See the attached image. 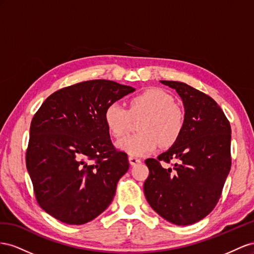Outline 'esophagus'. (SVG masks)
I'll use <instances>...</instances> for the list:
<instances>
[{"instance_id":"1","label":"esophagus","mask_w":254,"mask_h":254,"mask_svg":"<svg viewBox=\"0 0 254 254\" xmlns=\"http://www.w3.org/2000/svg\"><path fill=\"white\" fill-rule=\"evenodd\" d=\"M128 162H129V164H131L132 166H134V165L139 164L141 162V159L138 158V157H135V156H129L128 157Z\"/></svg>"}]
</instances>
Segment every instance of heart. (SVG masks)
Masks as SVG:
<instances>
[{
	"label": "heart",
	"mask_w": 254,
	"mask_h": 254,
	"mask_svg": "<svg viewBox=\"0 0 254 254\" xmlns=\"http://www.w3.org/2000/svg\"><path fill=\"white\" fill-rule=\"evenodd\" d=\"M128 108L111 103L104 111L105 126L115 138L125 135L131 118H141L137 125L139 133L117 142L118 149L131 156H143L154 152L159 143L164 147L175 144L183 134L186 116L183 108L175 103L168 91L150 87L128 99Z\"/></svg>",
	"instance_id": "b5f03b06"
}]
</instances>
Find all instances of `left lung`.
Instances as JSON below:
<instances>
[{"label":"left lung","instance_id":"1","mask_svg":"<svg viewBox=\"0 0 254 254\" xmlns=\"http://www.w3.org/2000/svg\"><path fill=\"white\" fill-rule=\"evenodd\" d=\"M183 101L186 123L180 139L157 158L146 159L143 191L150 206L177 226L203 219L218 202L231 169V127L220 106L182 82L161 81ZM176 160L164 169L165 161Z\"/></svg>","mask_w":254,"mask_h":254}]
</instances>
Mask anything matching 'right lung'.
Instances as JSON below:
<instances>
[{"label":"right lung","instance_id":"obj_1","mask_svg":"<svg viewBox=\"0 0 254 254\" xmlns=\"http://www.w3.org/2000/svg\"><path fill=\"white\" fill-rule=\"evenodd\" d=\"M133 91L92 79L55 91L35 114L26 168L38 204L57 220L84 224L111 204L129 164L113 146L103 116L107 105Z\"/></svg>","mask_w":254,"mask_h":254}]
</instances>
